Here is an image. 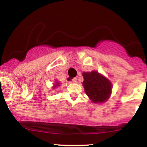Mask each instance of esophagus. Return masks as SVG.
<instances>
[{
    "instance_id": "1",
    "label": "esophagus",
    "mask_w": 147,
    "mask_h": 147,
    "mask_svg": "<svg viewBox=\"0 0 147 147\" xmlns=\"http://www.w3.org/2000/svg\"><path fill=\"white\" fill-rule=\"evenodd\" d=\"M72 82H74V83H77V77H75V78H73L72 79Z\"/></svg>"
}]
</instances>
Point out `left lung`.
<instances>
[{
    "instance_id": "left-lung-1",
    "label": "left lung",
    "mask_w": 147,
    "mask_h": 147,
    "mask_svg": "<svg viewBox=\"0 0 147 147\" xmlns=\"http://www.w3.org/2000/svg\"><path fill=\"white\" fill-rule=\"evenodd\" d=\"M83 86L85 92L94 103H102L109 99L112 85L104 76L96 71L84 72Z\"/></svg>"
}]
</instances>
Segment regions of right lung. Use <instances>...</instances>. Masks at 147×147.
I'll return each mask as SVG.
<instances>
[{
  "label": "right lung",
  "instance_id": "add662e5",
  "mask_svg": "<svg viewBox=\"0 0 147 147\" xmlns=\"http://www.w3.org/2000/svg\"><path fill=\"white\" fill-rule=\"evenodd\" d=\"M56 83H57V84H55V86H59V84L57 83V82H56Z\"/></svg>",
  "mask_w": 147,
  "mask_h": 147
}]
</instances>
